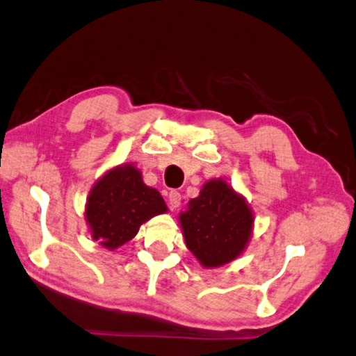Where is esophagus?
<instances>
[{
  "instance_id": "esophagus-1",
  "label": "esophagus",
  "mask_w": 356,
  "mask_h": 356,
  "mask_svg": "<svg viewBox=\"0 0 356 356\" xmlns=\"http://www.w3.org/2000/svg\"><path fill=\"white\" fill-rule=\"evenodd\" d=\"M181 203V194L178 191H170L168 192V208L177 209Z\"/></svg>"
}]
</instances>
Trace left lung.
Wrapping results in <instances>:
<instances>
[{
    "label": "left lung",
    "instance_id": "1",
    "mask_svg": "<svg viewBox=\"0 0 356 356\" xmlns=\"http://www.w3.org/2000/svg\"><path fill=\"white\" fill-rule=\"evenodd\" d=\"M253 220L245 198L220 178L209 179L188 211L179 214L186 245L203 267H219L238 258L250 241Z\"/></svg>",
    "mask_w": 356,
    "mask_h": 356
}]
</instances>
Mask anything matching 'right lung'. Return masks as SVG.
<instances>
[{
    "label": "right lung",
    "mask_w": 356,
    "mask_h": 356,
    "mask_svg": "<svg viewBox=\"0 0 356 356\" xmlns=\"http://www.w3.org/2000/svg\"><path fill=\"white\" fill-rule=\"evenodd\" d=\"M164 213V198L143 183L140 170L133 164H122L106 172L92 188L86 204L92 239L108 250L127 244L142 223Z\"/></svg>",
    "instance_id": "obj_1"
}]
</instances>
